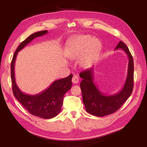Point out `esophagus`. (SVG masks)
Segmentation results:
<instances>
[{
    "instance_id": "esophagus-1",
    "label": "esophagus",
    "mask_w": 147,
    "mask_h": 147,
    "mask_svg": "<svg viewBox=\"0 0 147 147\" xmlns=\"http://www.w3.org/2000/svg\"><path fill=\"white\" fill-rule=\"evenodd\" d=\"M72 82L74 84H76L79 82V78H78V76H76V75L73 76V78H72Z\"/></svg>"
}]
</instances>
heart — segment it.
Wrapping results in <instances>:
<instances>
[{
  "label": "heart",
  "mask_w": 147,
  "mask_h": 147,
  "mask_svg": "<svg viewBox=\"0 0 147 147\" xmlns=\"http://www.w3.org/2000/svg\"><path fill=\"white\" fill-rule=\"evenodd\" d=\"M100 47L98 40L89 35L77 36L67 51V57L71 59H78L83 67H88L95 60Z\"/></svg>",
  "instance_id": "b5f03b06"
}]
</instances>
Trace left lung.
Returning <instances> with one entry per match:
<instances>
[{"instance_id": "obj_1", "label": "left lung", "mask_w": 147, "mask_h": 147, "mask_svg": "<svg viewBox=\"0 0 147 147\" xmlns=\"http://www.w3.org/2000/svg\"><path fill=\"white\" fill-rule=\"evenodd\" d=\"M122 49L129 58L126 82L120 92L116 94L107 95L102 93L93 82L94 72L93 68L81 72L80 76L83 79L80 83L83 102L89 114L98 117L111 114L120 109L129 97L133 89L134 63L133 59L125 43L120 41L115 50Z\"/></svg>"}]
</instances>
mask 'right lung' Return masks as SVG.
I'll use <instances>...</instances> for the list:
<instances>
[{
    "label": "right lung",
    "mask_w": 147,
    "mask_h": 147,
    "mask_svg": "<svg viewBox=\"0 0 147 147\" xmlns=\"http://www.w3.org/2000/svg\"><path fill=\"white\" fill-rule=\"evenodd\" d=\"M47 33V30L36 32L22 42L14 52L11 65L12 88L14 96L31 114L43 119L53 118L61 112L64 95L71 88L73 74H71L63 79L54 81L48 88L38 94L28 95L22 92L16 83L14 65L18 52L34 38Z\"/></svg>",
    "instance_id": "1"
}]
</instances>
